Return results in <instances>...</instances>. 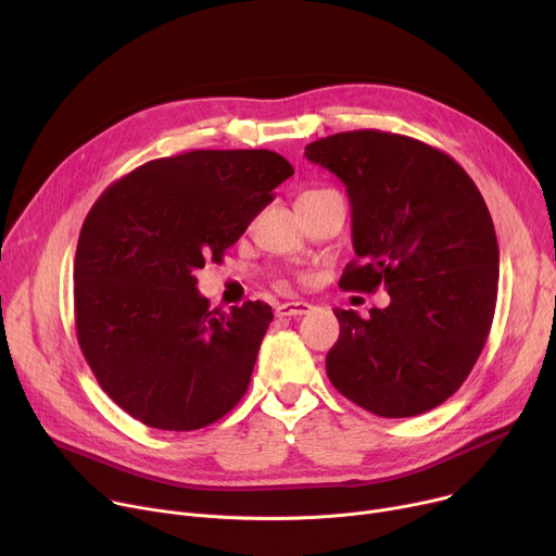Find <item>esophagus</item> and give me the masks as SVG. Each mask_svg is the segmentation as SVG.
<instances>
[{"label": "esophagus", "instance_id": "34e87169", "mask_svg": "<svg viewBox=\"0 0 556 556\" xmlns=\"http://www.w3.org/2000/svg\"><path fill=\"white\" fill-rule=\"evenodd\" d=\"M311 311H313V306L308 302H286L277 308V315L279 317H302Z\"/></svg>", "mask_w": 556, "mask_h": 556}]
</instances>
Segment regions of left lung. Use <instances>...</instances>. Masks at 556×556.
Returning a JSON list of instances; mask_svg holds the SVG:
<instances>
[{"label": "left lung", "instance_id": "8db88e82", "mask_svg": "<svg viewBox=\"0 0 556 556\" xmlns=\"http://www.w3.org/2000/svg\"><path fill=\"white\" fill-rule=\"evenodd\" d=\"M351 201L357 258L344 290L384 286L366 319L336 308L340 340L326 374L382 418H412L454 395L483 351L496 308L498 241L467 172L416 138L359 129L306 144Z\"/></svg>", "mask_w": 556, "mask_h": 556}]
</instances>
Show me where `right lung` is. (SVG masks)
<instances>
[{
    "label": "right lung",
    "mask_w": 556,
    "mask_h": 556,
    "mask_svg": "<svg viewBox=\"0 0 556 556\" xmlns=\"http://www.w3.org/2000/svg\"><path fill=\"white\" fill-rule=\"evenodd\" d=\"M292 174L268 150H194L140 165L87 214L73 264L78 342L131 418L192 431L248 391L273 311H210L194 273L220 262Z\"/></svg>",
    "instance_id": "1"
}]
</instances>
